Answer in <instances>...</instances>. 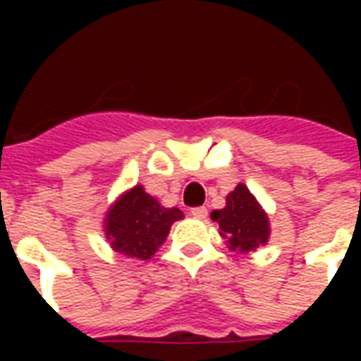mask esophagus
I'll list each match as a JSON object with an SVG mask.
<instances>
[{
  "mask_svg": "<svg viewBox=\"0 0 361 361\" xmlns=\"http://www.w3.org/2000/svg\"><path fill=\"white\" fill-rule=\"evenodd\" d=\"M189 214H191V216L197 220H204L207 219V214H209V211H207L204 207H197V209H191V211H189Z\"/></svg>",
  "mask_w": 361,
  "mask_h": 361,
  "instance_id": "obj_1",
  "label": "esophagus"
}]
</instances>
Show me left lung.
<instances>
[{"instance_id": "left-lung-1", "label": "left lung", "mask_w": 361, "mask_h": 361, "mask_svg": "<svg viewBox=\"0 0 361 361\" xmlns=\"http://www.w3.org/2000/svg\"><path fill=\"white\" fill-rule=\"evenodd\" d=\"M211 219L219 222V234L228 250L242 255L257 251L271 238L269 214L245 183H238L234 191L228 193L226 207L212 211Z\"/></svg>"}]
</instances>
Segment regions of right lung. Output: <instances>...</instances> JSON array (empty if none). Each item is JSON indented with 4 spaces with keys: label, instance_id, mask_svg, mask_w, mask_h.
<instances>
[{
    "label": "right lung",
    "instance_id": "add662e5",
    "mask_svg": "<svg viewBox=\"0 0 361 361\" xmlns=\"http://www.w3.org/2000/svg\"><path fill=\"white\" fill-rule=\"evenodd\" d=\"M183 219L178 207H164L142 185L127 189L110 204L104 216V234L118 255L147 261L166 242L176 220Z\"/></svg>",
    "mask_w": 361,
    "mask_h": 361
}]
</instances>
